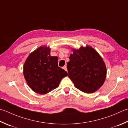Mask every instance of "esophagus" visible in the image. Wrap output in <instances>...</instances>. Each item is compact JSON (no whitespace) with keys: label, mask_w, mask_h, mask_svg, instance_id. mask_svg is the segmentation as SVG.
<instances>
[{"label":"esophagus","mask_w":128,"mask_h":128,"mask_svg":"<svg viewBox=\"0 0 128 128\" xmlns=\"http://www.w3.org/2000/svg\"><path fill=\"white\" fill-rule=\"evenodd\" d=\"M63 69H64L66 71H67V67H66V66H63Z\"/></svg>","instance_id":"esophagus-1"}]
</instances>
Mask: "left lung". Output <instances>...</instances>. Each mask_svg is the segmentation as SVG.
Instances as JSON below:
<instances>
[{
	"instance_id": "obj_1",
	"label": "left lung",
	"mask_w": 128,
	"mask_h": 128,
	"mask_svg": "<svg viewBox=\"0 0 128 128\" xmlns=\"http://www.w3.org/2000/svg\"><path fill=\"white\" fill-rule=\"evenodd\" d=\"M67 63L68 76L75 87L86 93L96 92L104 84L106 68L100 56L88 46L72 49Z\"/></svg>"
}]
</instances>
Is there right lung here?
Wrapping results in <instances>:
<instances>
[{
    "mask_svg": "<svg viewBox=\"0 0 128 128\" xmlns=\"http://www.w3.org/2000/svg\"><path fill=\"white\" fill-rule=\"evenodd\" d=\"M50 49L40 46L31 52L23 66V74L28 85L36 93L45 94L59 86L63 78L68 76L58 66V57L51 56Z\"/></svg>",
    "mask_w": 128,
    "mask_h": 128,
    "instance_id": "right-lung-1",
    "label": "right lung"
}]
</instances>
